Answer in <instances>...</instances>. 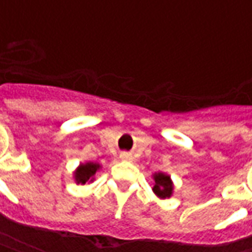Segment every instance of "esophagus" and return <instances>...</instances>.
Wrapping results in <instances>:
<instances>
[{
	"mask_svg": "<svg viewBox=\"0 0 252 252\" xmlns=\"http://www.w3.org/2000/svg\"><path fill=\"white\" fill-rule=\"evenodd\" d=\"M121 159H124V160H128V159H131V155L126 153H123L121 154Z\"/></svg>",
	"mask_w": 252,
	"mask_h": 252,
	"instance_id": "obj_1",
	"label": "esophagus"
}]
</instances>
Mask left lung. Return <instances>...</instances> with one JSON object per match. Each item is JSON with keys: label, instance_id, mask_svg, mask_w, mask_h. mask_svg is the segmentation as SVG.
Returning a JSON list of instances; mask_svg holds the SVG:
<instances>
[{"label": "left lung", "instance_id": "obj_1", "mask_svg": "<svg viewBox=\"0 0 252 252\" xmlns=\"http://www.w3.org/2000/svg\"><path fill=\"white\" fill-rule=\"evenodd\" d=\"M154 181H155V185L153 188L154 193L158 195L159 198H170L173 194V189H174L170 175L164 174V173H155Z\"/></svg>", "mask_w": 252, "mask_h": 252}]
</instances>
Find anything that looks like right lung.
<instances>
[{
  "label": "right lung",
  "instance_id": "right-lung-1",
  "mask_svg": "<svg viewBox=\"0 0 252 252\" xmlns=\"http://www.w3.org/2000/svg\"><path fill=\"white\" fill-rule=\"evenodd\" d=\"M99 167L101 166L98 163H93V162L79 164L78 169L75 170V173H74V180L78 185H85L86 182H92Z\"/></svg>",
  "mask_w": 252,
  "mask_h": 252
}]
</instances>
